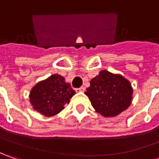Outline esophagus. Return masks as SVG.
Masks as SVG:
<instances>
[{
    "label": "esophagus",
    "instance_id": "obj_1",
    "mask_svg": "<svg viewBox=\"0 0 159 159\" xmlns=\"http://www.w3.org/2000/svg\"><path fill=\"white\" fill-rule=\"evenodd\" d=\"M84 91H85V88H84V87L79 88V89H76V92H84Z\"/></svg>",
    "mask_w": 159,
    "mask_h": 159
}]
</instances>
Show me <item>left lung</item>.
I'll use <instances>...</instances> for the list:
<instances>
[{"label":"left lung","mask_w":159,"mask_h":159,"mask_svg":"<svg viewBox=\"0 0 159 159\" xmlns=\"http://www.w3.org/2000/svg\"><path fill=\"white\" fill-rule=\"evenodd\" d=\"M85 94L96 112L103 117H115L131 104L133 89L123 76L103 70L91 80Z\"/></svg>","instance_id":"obj_1"}]
</instances>
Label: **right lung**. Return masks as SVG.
<instances>
[{
	"instance_id": "add662e5",
	"label": "right lung",
	"mask_w": 159,
	"mask_h": 159,
	"mask_svg": "<svg viewBox=\"0 0 159 159\" xmlns=\"http://www.w3.org/2000/svg\"><path fill=\"white\" fill-rule=\"evenodd\" d=\"M75 94L64 77L54 74L37 83L30 93V102L35 111L46 117L55 116L64 109Z\"/></svg>"
}]
</instances>
